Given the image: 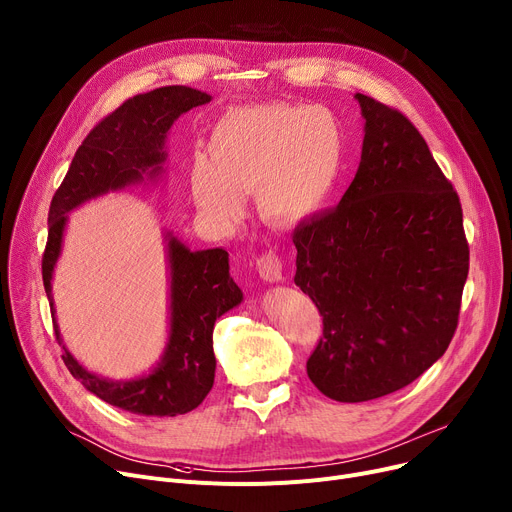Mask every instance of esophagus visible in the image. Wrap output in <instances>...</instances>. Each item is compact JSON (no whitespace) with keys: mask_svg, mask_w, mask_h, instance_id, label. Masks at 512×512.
I'll return each instance as SVG.
<instances>
[{"mask_svg":"<svg viewBox=\"0 0 512 512\" xmlns=\"http://www.w3.org/2000/svg\"><path fill=\"white\" fill-rule=\"evenodd\" d=\"M255 267H257V274L263 282H269V284L282 282V259L274 251L263 253L261 257H257Z\"/></svg>","mask_w":512,"mask_h":512,"instance_id":"34e87169","label":"esophagus"}]
</instances>
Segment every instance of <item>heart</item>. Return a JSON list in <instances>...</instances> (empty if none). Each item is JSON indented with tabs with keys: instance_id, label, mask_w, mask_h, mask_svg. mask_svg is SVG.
<instances>
[{
	"instance_id": "1",
	"label": "heart",
	"mask_w": 512,
	"mask_h": 512,
	"mask_svg": "<svg viewBox=\"0 0 512 512\" xmlns=\"http://www.w3.org/2000/svg\"><path fill=\"white\" fill-rule=\"evenodd\" d=\"M344 164L346 131L329 107L247 105L214 121L189 187L199 212L218 224L241 218L251 191L267 218L302 222L325 208Z\"/></svg>"
}]
</instances>
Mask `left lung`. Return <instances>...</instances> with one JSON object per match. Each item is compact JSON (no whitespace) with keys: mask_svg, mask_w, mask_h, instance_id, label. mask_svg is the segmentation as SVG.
I'll use <instances>...</instances> for the list:
<instances>
[{"mask_svg":"<svg viewBox=\"0 0 512 512\" xmlns=\"http://www.w3.org/2000/svg\"><path fill=\"white\" fill-rule=\"evenodd\" d=\"M364 117L342 201L294 230V284L323 317L306 362L329 399L358 403L416 381L447 352L469 271L463 212L420 131L354 96Z\"/></svg>","mask_w":512,"mask_h":512,"instance_id":"left-lung-1","label":"left lung"}]
</instances>
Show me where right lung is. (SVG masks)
Returning <instances> with one entry per match:
<instances>
[{
	"mask_svg": "<svg viewBox=\"0 0 512 512\" xmlns=\"http://www.w3.org/2000/svg\"><path fill=\"white\" fill-rule=\"evenodd\" d=\"M210 100V94L187 86H164L125 100L86 135L49 208L43 284L57 342L63 348L61 358L90 393L131 414L173 418L195 410L206 399L216 372L214 323L243 302V290L230 278L228 253L222 247L191 251L173 232H164L170 284L164 352L142 377L129 381L100 377L65 348L55 319L51 280L70 220L67 214L96 197L160 177L170 127L183 113Z\"/></svg>",
	"mask_w": 512,
	"mask_h": 512,
	"instance_id": "add662e5",
	"label": "right lung"
}]
</instances>
